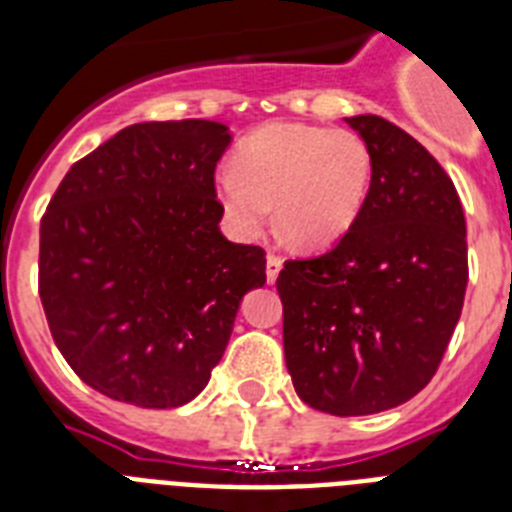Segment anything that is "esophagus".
I'll use <instances>...</instances> for the list:
<instances>
[{
    "label": "esophagus",
    "mask_w": 512,
    "mask_h": 512,
    "mask_svg": "<svg viewBox=\"0 0 512 512\" xmlns=\"http://www.w3.org/2000/svg\"><path fill=\"white\" fill-rule=\"evenodd\" d=\"M279 271H281V257L268 255V260H265V279H268V284H273V281L279 279Z\"/></svg>",
    "instance_id": "esophagus-1"
}]
</instances>
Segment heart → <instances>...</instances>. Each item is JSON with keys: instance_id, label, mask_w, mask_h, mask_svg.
<instances>
[{"instance_id": "heart-1", "label": "heart", "mask_w": 512, "mask_h": 512, "mask_svg": "<svg viewBox=\"0 0 512 512\" xmlns=\"http://www.w3.org/2000/svg\"><path fill=\"white\" fill-rule=\"evenodd\" d=\"M374 159L361 135L321 124H268L215 177L217 201L244 236L263 231L271 204L281 239L305 252L335 247L364 212Z\"/></svg>"}]
</instances>
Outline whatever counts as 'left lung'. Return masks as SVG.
<instances>
[{"label": "left lung", "mask_w": 512, "mask_h": 512, "mask_svg": "<svg viewBox=\"0 0 512 512\" xmlns=\"http://www.w3.org/2000/svg\"><path fill=\"white\" fill-rule=\"evenodd\" d=\"M345 122L372 151L358 223L276 279L284 356L297 396L337 417L377 414L436 374L468 287L465 215L452 177L382 116Z\"/></svg>", "instance_id": "obj_1"}]
</instances>
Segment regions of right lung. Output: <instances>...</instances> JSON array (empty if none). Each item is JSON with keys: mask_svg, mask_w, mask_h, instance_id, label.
Here are the masks:
<instances>
[{"mask_svg": "<svg viewBox=\"0 0 512 512\" xmlns=\"http://www.w3.org/2000/svg\"><path fill=\"white\" fill-rule=\"evenodd\" d=\"M220 122L124 127L71 167L39 228V297L68 366L103 396L172 409L209 382L265 252L220 233Z\"/></svg>", "mask_w": 512, "mask_h": 512, "instance_id": "1", "label": "right lung"}]
</instances>
